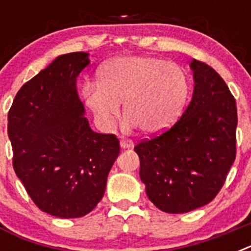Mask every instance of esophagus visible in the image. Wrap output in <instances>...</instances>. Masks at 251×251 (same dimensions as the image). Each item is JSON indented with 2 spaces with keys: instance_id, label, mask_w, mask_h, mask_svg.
I'll use <instances>...</instances> for the list:
<instances>
[{
  "instance_id": "obj_1",
  "label": "esophagus",
  "mask_w": 251,
  "mask_h": 251,
  "mask_svg": "<svg viewBox=\"0 0 251 251\" xmlns=\"http://www.w3.org/2000/svg\"><path fill=\"white\" fill-rule=\"evenodd\" d=\"M133 147H134V143L130 139H122L121 141V148H123V150H129Z\"/></svg>"
}]
</instances>
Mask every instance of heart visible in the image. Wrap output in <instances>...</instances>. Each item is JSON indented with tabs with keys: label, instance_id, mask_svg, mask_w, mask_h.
Instances as JSON below:
<instances>
[{
	"label": "heart",
	"instance_id": "1",
	"mask_svg": "<svg viewBox=\"0 0 251 251\" xmlns=\"http://www.w3.org/2000/svg\"><path fill=\"white\" fill-rule=\"evenodd\" d=\"M190 94L186 72L154 56H119L101 66L98 84L84 88V98L103 127H112L124 101L126 118L146 134L170 129Z\"/></svg>",
	"mask_w": 251,
	"mask_h": 251
}]
</instances>
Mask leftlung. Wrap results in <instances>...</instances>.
I'll use <instances>...</instances> for the list:
<instances>
[{
    "label": "left lung",
    "mask_w": 251,
    "mask_h": 251,
    "mask_svg": "<svg viewBox=\"0 0 251 251\" xmlns=\"http://www.w3.org/2000/svg\"><path fill=\"white\" fill-rule=\"evenodd\" d=\"M194 94L182 117L161 136L134 147L148 199L162 211L183 214L207 205L236 154V101L223 77L194 60Z\"/></svg>",
    "instance_id": "8db88e82"
}]
</instances>
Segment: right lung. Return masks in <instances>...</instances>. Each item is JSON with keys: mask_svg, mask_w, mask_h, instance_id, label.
<instances>
[{"mask_svg": "<svg viewBox=\"0 0 251 251\" xmlns=\"http://www.w3.org/2000/svg\"><path fill=\"white\" fill-rule=\"evenodd\" d=\"M89 54L59 55L22 85L8 112L13 168L41 211L61 219L89 214L103 197L119 154L114 134L90 128L76 89Z\"/></svg>", "mask_w": 251, "mask_h": 251, "instance_id": "right-lung-1", "label": "right lung"}]
</instances>
